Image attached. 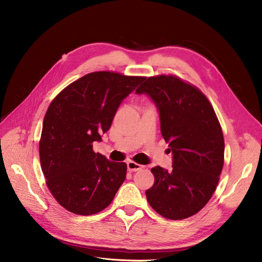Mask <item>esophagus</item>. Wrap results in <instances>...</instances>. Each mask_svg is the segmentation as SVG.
Returning <instances> with one entry per match:
<instances>
[{
	"label": "esophagus",
	"instance_id": "obj_1",
	"mask_svg": "<svg viewBox=\"0 0 262 262\" xmlns=\"http://www.w3.org/2000/svg\"><path fill=\"white\" fill-rule=\"evenodd\" d=\"M127 168H128V171H129V172H136V171L142 169L143 166L139 165V164H136V163H134V162H132V160H130V162L127 163Z\"/></svg>",
	"mask_w": 262,
	"mask_h": 262
}]
</instances>
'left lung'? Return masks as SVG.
Here are the masks:
<instances>
[{
  "instance_id": "obj_1",
  "label": "left lung",
  "mask_w": 262,
  "mask_h": 262,
  "mask_svg": "<svg viewBox=\"0 0 262 262\" xmlns=\"http://www.w3.org/2000/svg\"><path fill=\"white\" fill-rule=\"evenodd\" d=\"M144 80L136 93L147 94L155 104L173 158L170 170L151 169L155 179L146 191L147 200L165 218L185 219L203 209L216 190L225 158L223 130L196 87L173 75Z\"/></svg>"
}]
</instances>
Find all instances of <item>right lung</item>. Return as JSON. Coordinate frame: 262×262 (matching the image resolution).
Listing matches in <instances>:
<instances>
[{
    "label": "right lung",
    "mask_w": 262,
    "mask_h": 262,
    "mask_svg": "<svg viewBox=\"0 0 262 262\" xmlns=\"http://www.w3.org/2000/svg\"><path fill=\"white\" fill-rule=\"evenodd\" d=\"M144 80L98 71L78 78L52 100L43 122L39 160L57 203L77 215L106 209L126 179L127 165L93 151L123 100Z\"/></svg>",
    "instance_id": "right-lung-1"
}]
</instances>
